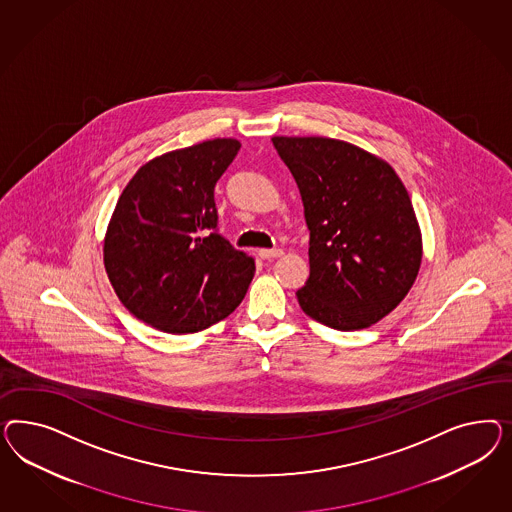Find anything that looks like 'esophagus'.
I'll return each mask as SVG.
<instances>
[{
    "instance_id": "obj_1",
    "label": "esophagus",
    "mask_w": 512,
    "mask_h": 512,
    "mask_svg": "<svg viewBox=\"0 0 512 512\" xmlns=\"http://www.w3.org/2000/svg\"><path fill=\"white\" fill-rule=\"evenodd\" d=\"M281 255H283V251L278 248L259 249V257H261V259H276V257H281Z\"/></svg>"
}]
</instances>
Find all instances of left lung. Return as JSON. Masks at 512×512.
Listing matches in <instances>:
<instances>
[{
    "label": "left lung",
    "instance_id": "obj_1",
    "mask_svg": "<svg viewBox=\"0 0 512 512\" xmlns=\"http://www.w3.org/2000/svg\"><path fill=\"white\" fill-rule=\"evenodd\" d=\"M310 229L306 315L360 330L394 310L419 274L422 238L407 189L387 161L326 137H274Z\"/></svg>",
    "mask_w": 512,
    "mask_h": 512
}]
</instances>
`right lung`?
I'll return each instance as SVG.
<instances>
[{
  "mask_svg": "<svg viewBox=\"0 0 512 512\" xmlns=\"http://www.w3.org/2000/svg\"><path fill=\"white\" fill-rule=\"evenodd\" d=\"M238 150L236 139H214L159 155L122 191L103 259L116 295L142 323L191 334L244 300L255 261L217 233L214 201Z\"/></svg>",
  "mask_w": 512,
  "mask_h": 512,
  "instance_id": "1",
  "label": "right lung"
}]
</instances>
